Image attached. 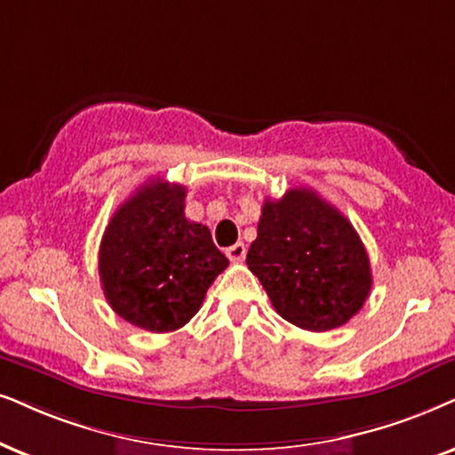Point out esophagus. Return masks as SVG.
<instances>
[{
    "mask_svg": "<svg viewBox=\"0 0 455 455\" xmlns=\"http://www.w3.org/2000/svg\"><path fill=\"white\" fill-rule=\"evenodd\" d=\"M227 256L231 262H243L245 258V245L243 243H235L231 247H227Z\"/></svg>",
    "mask_w": 455,
    "mask_h": 455,
    "instance_id": "obj_1",
    "label": "esophagus"
}]
</instances>
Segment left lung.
Wrapping results in <instances>:
<instances>
[{
    "label": "left lung",
    "instance_id": "8db88e82",
    "mask_svg": "<svg viewBox=\"0 0 455 455\" xmlns=\"http://www.w3.org/2000/svg\"><path fill=\"white\" fill-rule=\"evenodd\" d=\"M245 262L281 317L308 331L344 325L371 290L365 245L347 216L313 188L264 201Z\"/></svg>",
    "mask_w": 455,
    "mask_h": 455
}]
</instances>
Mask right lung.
<instances>
[{"instance_id": "obj_1", "label": "right lung", "mask_w": 455, "mask_h": 455, "mask_svg": "<svg viewBox=\"0 0 455 455\" xmlns=\"http://www.w3.org/2000/svg\"><path fill=\"white\" fill-rule=\"evenodd\" d=\"M187 188L161 178L124 201L100 241L107 302L140 330L174 331L193 319L205 291L228 267L210 228L185 216Z\"/></svg>"}]
</instances>
